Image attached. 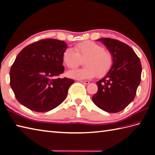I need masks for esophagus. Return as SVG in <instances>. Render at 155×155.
Wrapping results in <instances>:
<instances>
[{
    "mask_svg": "<svg viewBox=\"0 0 155 155\" xmlns=\"http://www.w3.org/2000/svg\"><path fill=\"white\" fill-rule=\"evenodd\" d=\"M81 82L82 83V84H86V85H88L89 84V81H81Z\"/></svg>",
    "mask_w": 155,
    "mask_h": 155,
    "instance_id": "1",
    "label": "esophagus"
}]
</instances>
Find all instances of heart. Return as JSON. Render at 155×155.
<instances>
[{"label": "heart", "mask_w": 155, "mask_h": 155, "mask_svg": "<svg viewBox=\"0 0 155 155\" xmlns=\"http://www.w3.org/2000/svg\"><path fill=\"white\" fill-rule=\"evenodd\" d=\"M64 63L69 68H75L84 61V68L67 71L70 78L78 80H89L106 75L113 64V56L110 52L104 50L101 45L91 41H84L75 45L74 49L67 48L62 54Z\"/></svg>", "instance_id": "b5f03b06"}]
</instances>
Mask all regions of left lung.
Listing matches in <instances>:
<instances>
[{"mask_svg": "<svg viewBox=\"0 0 155 155\" xmlns=\"http://www.w3.org/2000/svg\"><path fill=\"white\" fill-rule=\"evenodd\" d=\"M101 41L113 56L110 71L97 82L98 91L92 97L99 108L110 113L122 110L134 99L140 84L141 64L130 46L110 38H101Z\"/></svg>", "mask_w": 155, "mask_h": 155, "instance_id": "1", "label": "left lung"}]
</instances>
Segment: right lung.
Listing matches in <instances>:
<instances>
[{
    "mask_svg": "<svg viewBox=\"0 0 155 155\" xmlns=\"http://www.w3.org/2000/svg\"><path fill=\"white\" fill-rule=\"evenodd\" d=\"M65 41L43 39L22 49L10 68V86L18 101L30 110H51L65 100L74 81L58 78L64 71Z\"/></svg>",
    "mask_w": 155,
    "mask_h": 155,
    "instance_id": "1",
    "label": "right lung"
}]
</instances>
